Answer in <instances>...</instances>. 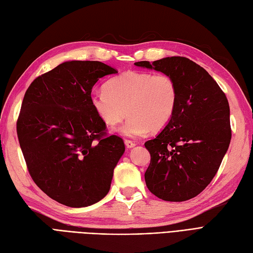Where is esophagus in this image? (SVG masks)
<instances>
[{"instance_id": "1", "label": "esophagus", "mask_w": 253, "mask_h": 253, "mask_svg": "<svg viewBox=\"0 0 253 253\" xmlns=\"http://www.w3.org/2000/svg\"><path fill=\"white\" fill-rule=\"evenodd\" d=\"M125 145H126V147L127 149H131V148H134V147L136 146V143H135L134 141H132V140L126 139V140H125Z\"/></svg>"}]
</instances>
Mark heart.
<instances>
[{
    "label": "heart",
    "instance_id": "b5f03b06",
    "mask_svg": "<svg viewBox=\"0 0 253 253\" xmlns=\"http://www.w3.org/2000/svg\"><path fill=\"white\" fill-rule=\"evenodd\" d=\"M179 93L175 82L167 74L126 71L111 79L105 89L94 91L90 103L108 126L129 115L116 131L126 137H139L150 129L158 132L172 119Z\"/></svg>",
    "mask_w": 253,
    "mask_h": 253
}]
</instances>
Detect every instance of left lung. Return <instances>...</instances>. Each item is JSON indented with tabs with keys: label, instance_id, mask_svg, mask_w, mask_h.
<instances>
[{
	"label": "left lung",
	"instance_id": "left-lung-1",
	"mask_svg": "<svg viewBox=\"0 0 253 253\" xmlns=\"http://www.w3.org/2000/svg\"><path fill=\"white\" fill-rule=\"evenodd\" d=\"M134 65L171 77L179 93L172 119L145 142L151 155L145 173L147 187L165 201L192 199L213 180L228 151L231 126L226 94L207 70L186 57Z\"/></svg>",
	"mask_w": 253,
	"mask_h": 253
}]
</instances>
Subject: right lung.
I'll list each match as a JSON object with an SVG mask.
<instances>
[{
	"label": "right lung",
	"instance_id": "add662e5",
	"mask_svg": "<svg viewBox=\"0 0 253 253\" xmlns=\"http://www.w3.org/2000/svg\"><path fill=\"white\" fill-rule=\"evenodd\" d=\"M117 73L101 61L69 60L27 88L17 133L29 172L53 200L70 208L99 202L110 192L125 143L104 137L90 103L99 79Z\"/></svg>",
	"mask_w": 253,
	"mask_h": 253
}]
</instances>
